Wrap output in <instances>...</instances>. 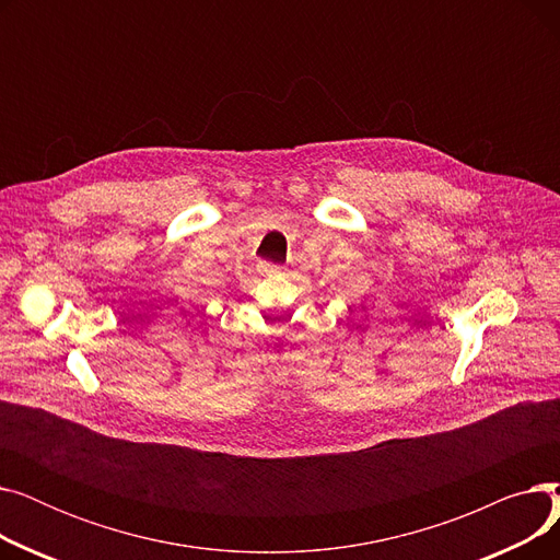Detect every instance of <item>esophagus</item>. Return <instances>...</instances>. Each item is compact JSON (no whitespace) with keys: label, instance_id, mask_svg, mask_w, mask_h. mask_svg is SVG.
<instances>
[{"label":"esophagus","instance_id":"34e87169","mask_svg":"<svg viewBox=\"0 0 560 560\" xmlns=\"http://www.w3.org/2000/svg\"><path fill=\"white\" fill-rule=\"evenodd\" d=\"M283 268L281 265H277V262H262V272H268V275H277V272H281Z\"/></svg>","mask_w":560,"mask_h":560}]
</instances>
